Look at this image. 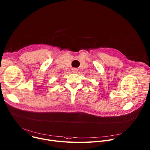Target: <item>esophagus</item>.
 Listing matches in <instances>:
<instances>
[{"instance_id":"1","label":"esophagus","mask_w":150,"mask_h":150,"mask_svg":"<svg viewBox=\"0 0 150 150\" xmlns=\"http://www.w3.org/2000/svg\"><path fill=\"white\" fill-rule=\"evenodd\" d=\"M78 72V69L77 68H72V72L74 74L77 73Z\"/></svg>"}]
</instances>
